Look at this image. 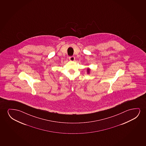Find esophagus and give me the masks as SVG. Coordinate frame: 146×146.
<instances>
[{
    "label": "esophagus",
    "mask_w": 146,
    "mask_h": 146,
    "mask_svg": "<svg viewBox=\"0 0 146 146\" xmlns=\"http://www.w3.org/2000/svg\"><path fill=\"white\" fill-rule=\"evenodd\" d=\"M69 58V60L70 61H74V60H75V57L74 56H70Z\"/></svg>",
    "instance_id": "obj_1"
}]
</instances>
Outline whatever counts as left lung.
<instances>
[{
	"label": "left lung",
	"mask_w": 146,
	"mask_h": 146,
	"mask_svg": "<svg viewBox=\"0 0 146 146\" xmlns=\"http://www.w3.org/2000/svg\"><path fill=\"white\" fill-rule=\"evenodd\" d=\"M89 71H90V70H89V69H88V70H87V72H88V73H89Z\"/></svg>",
	"instance_id": "left-lung-1"
}]
</instances>
